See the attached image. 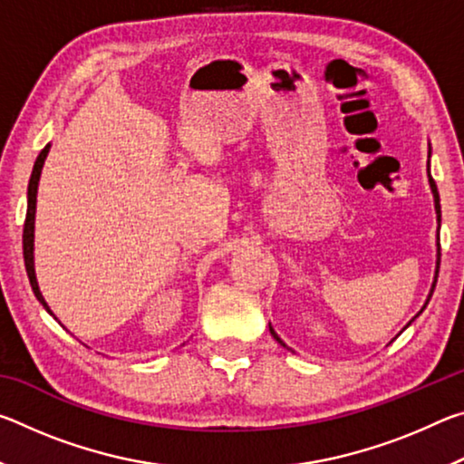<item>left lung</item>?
I'll use <instances>...</instances> for the list:
<instances>
[{"mask_svg":"<svg viewBox=\"0 0 464 464\" xmlns=\"http://www.w3.org/2000/svg\"><path fill=\"white\" fill-rule=\"evenodd\" d=\"M428 179H430V188H431V194H434V207H436V215H438V229H440V221H442V218H440V217H442V213H440V196H438V188H436V182H434V178H431L430 176V166H428ZM438 270H440V243H438V260H436V274H434V282H431V290H430V295H428V301H426V304L430 303V298H431V293H434V288H436V280H438ZM426 304H423V309H426ZM421 309V311H423ZM420 311V313H421ZM420 313H418V315H420ZM418 315H415V317H418ZM413 317V319H415ZM411 319V321H413ZM411 321H410V324H411ZM410 324H407L405 327H410ZM270 334L274 335V340H276L278 343H282V345H285V348H286V343L285 342H282L280 340V337H278V334L276 332H274V329H272V325H270Z\"/></svg>","mask_w":464,"mask_h":464,"instance_id":"obj_1","label":"left lung"}]
</instances>
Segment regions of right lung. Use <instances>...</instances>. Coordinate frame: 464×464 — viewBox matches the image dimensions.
I'll list each match as a JSON object with an SVG mask.
<instances>
[{
    "instance_id": "1",
    "label": "right lung",
    "mask_w": 464,
    "mask_h": 464,
    "mask_svg": "<svg viewBox=\"0 0 464 464\" xmlns=\"http://www.w3.org/2000/svg\"><path fill=\"white\" fill-rule=\"evenodd\" d=\"M49 149L51 145H46L41 153H38L36 161H34V168H33V176H30V182H28V210H26V221H24V235H22V243H24V264H26V272H28V278H30V286L34 290V296L38 301L43 303V307L51 313L49 304H46L44 296L41 293V288H38V282H36V274H34V215H36V192H38V179H41V171L44 166V160L46 155H49ZM54 317V315H53ZM57 319V317H54Z\"/></svg>"
}]
</instances>
